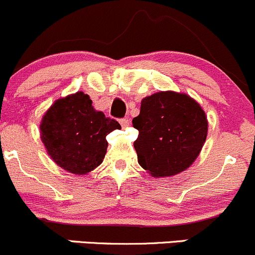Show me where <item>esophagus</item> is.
Here are the masks:
<instances>
[{
    "label": "esophagus",
    "mask_w": 255,
    "mask_h": 255,
    "mask_svg": "<svg viewBox=\"0 0 255 255\" xmlns=\"http://www.w3.org/2000/svg\"><path fill=\"white\" fill-rule=\"evenodd\" d=\"M119 123H120V125H122V127L124 128L128 127V118H124V119H120Z\"/></svg>",
    "instance_id": "1"
}]
</instances>
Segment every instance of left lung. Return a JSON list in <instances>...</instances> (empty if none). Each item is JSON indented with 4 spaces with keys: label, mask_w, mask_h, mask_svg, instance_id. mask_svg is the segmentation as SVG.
<instances>
[{
    "label": "left lung",
    "mask_w": 255,
    "mask_h": 255,
    "mask_svg": "<svg viewBox=\"0 0 255 255\" xmlns=\"http://www.w3.org/2000/svg\"><path fill=\"white\" fill-rule=\"evenodd\" d=\"M138 164L154 177L172 176L190 168L202 150L208 120L202 107L186 94L160 91L143 98L132 119Z\"/></svg>",
    "instance_id": "1"
}]
</instances>
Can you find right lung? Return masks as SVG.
I'll return each instance as SVG.
<instances>
[{"instance_id": "right-lung-1", "label": "right lung", "mask_w": 255, "mask_h": 255, "mask_svg": "<svg viewBox=\"0 0 255 255\" xmlns=\"http://www.w3.org/2000/svg\"><path fill=\"white\" fill-rule=\"evenodd\" d=\"M117 128L119 123L96 111L84 92L57 100L40 124L41 139L50 157L76 175L87 174L102 163L108 147L106 136Z\"/></svg>"}]
</instances>
